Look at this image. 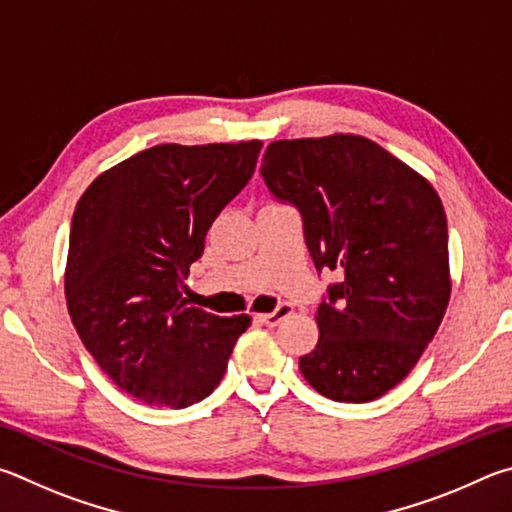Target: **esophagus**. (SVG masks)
<instances>
[{
	"mask_svg": "<svg viewBox=\"0 0 512 512\" xmlns=\"http://www.w3.org/2000/svg\"><path fill=\"white\" fill-rule=\"evenodd\" d=\"M290 315H292V306H290V303H281V306L276 308L274 312H267V315H258V319H261L265 326H279L281 321H283L285 317H290Z\"/></svg>",
	"mask_w": 512,
	"mask_h": 512,
	"instance_id": "34e87169",
	"label": "esophagus"
}]
</instances>
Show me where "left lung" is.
I'll return each mask as SVG.
<instances>
[{"mask_svg": "<svg viewBox=\"0 0 512 512\" xmlns=\"http://www.w3.org/2000/svg\"><path fill=\"white\" fill-rule=\"evenodd\" d=\"M261 175L299 209L317 270L342 276L317 308L319 342L299 357L303 378L337 402L384 396L414 369L450 303L441 197L360 134L274 141Z\"/></svg>", "mask_w": 512, "mask_h": 512, "instance_id": "8db88e82", "label": "left lung"}]
</instances>
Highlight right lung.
I'll use <instances>...</instances> for the list:
<instances>
[{
    "instance_id": "1",
    "label": "right lung",
    "mask_w": 512,
    "mask_h": 512,
    "mask_svg": "<svg viewBox=\"0 0 512 512\" xmlns=\"http://www.w3.org/2000/svg\"><path fill=\"white\" fill-rule=\"evenodd\" d=\"M261 141L161 146L98 175L71 220L65 297L78 337L116 387L182 409L218 387L249 315L188 306L206 231L254 175Z\"/></svg>"
}]
</instances>
